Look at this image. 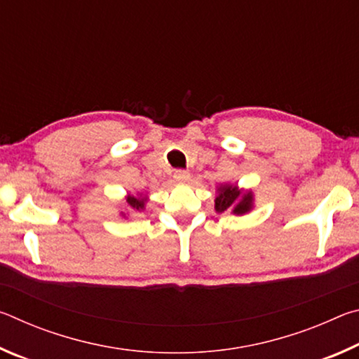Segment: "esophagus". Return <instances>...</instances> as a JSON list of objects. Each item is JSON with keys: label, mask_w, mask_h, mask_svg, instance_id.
Masks as SVG:
<instances>
[{"label": "esophagus", "mask_w": 359, "mask_h": 359, "mask_svg": "<svg viewBox=\"0 0 359 359\" xmlns=\"http://www.w3.org/2000/svg\"><path fill=\"white\" fill-rule=\"evenodd\" d=\"M174 180L175 182H188L190 180V174L184 171V169H179V171L174 172Z\"/></svg>", "instance_id": "esophagus-1"}]
</instances>
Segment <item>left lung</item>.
I'll return each instance as SVG.
<instances>
[{"instance_id": "1", "label": "left lung", "mask_w": 359, "mask_h": 359, "mask_svg": "<svg viewBox=\"0 0 359 359\" xmlns=\"http://www.w3.org/2000/svg\"><path fill=\"white\" fill-rule=\"evenodd\" d=\"M255 208V194L252 190H244L238 185L222 184L217 187L215 212H231L234 215H245Z\"/></svg>"}]
</instances>
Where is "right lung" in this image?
Listing matches in <instances>:
<instances>
[{
  "instance_id": "1",
  "label": "right lung",
  "mask_w": 359,
  "mask_h": 359,
  "mask_svg": "<svg viewBox=\"0 0 359 359\" xmlns=\"http://www.w3.org/2000/svg\"><path fill=\"white\" fill-rule=\"evenodd\" d=\"M149 201V196L147 194H142V193H137V196H133V194H126L125 196V204L126 208L131 209L133 212H142L145 209V203ZM120 217L126 218L128 214H125V212H120Z\"/></svg>"
}]
</instances>
